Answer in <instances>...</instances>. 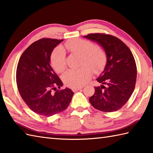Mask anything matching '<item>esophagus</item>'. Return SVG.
<instances>
[{
  "mask_svg": "<svg viewBox=\"0 0 153 153\" xmlns=\"http://www.w3.org/2000/svg\"><path fill=\"white\" fill-rule=\"evenodd\" d=\"M83 88V87H72L71 88V90L73 91H79L80 89H82Z\"/></svg>",
  "mask_w": 153,
  "mask_h": 153,
  "instance_id": "esophagus-1",
  "label": "esophagus"
}]
</instances>
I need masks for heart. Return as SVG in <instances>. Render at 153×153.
I'll return each instance as SVG.
<instances>
[{"mask_svg": "<svg viewBox=\"0 0 153 153\" xmlns=\"http://www.w3.org/2000/svg\"><path fill=\"white\" fill-rule=\"evenodd\" d=\"M64 46L74 54L82 57L81 66H85L68 70L64 76V83L69 87H82L91 76V70L93 72H97L102 69L106 60L105 52L100 46L93 45L90 42L80 39L68 41ZM51 64L57 73L64 71L66 64V54L62 48L57 47L53 51Z\"/></svg>", "mask_w": 153, "mask_h": 153, "instance_id": "b5f03b06", "label": "heart"}]
</instances>
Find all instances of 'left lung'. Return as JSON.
<instances>
[{
	"instance_id": "1",
	"label": "left lung",
	"mask_w": 153,
	"mask_h": 153,
	"mask_svg": "<svg viewBox=\"0 0 153 153\" xmlns=\"http://www.w3.org/2000/svg\"><path fill=\"white\" fill-rule=\"evenodd\" d=\"M84 38L101 46L106 56L105 69L97 78L101 85L95 87V93L89 98V102L100 111H116L134 92L137 77L134 57L128 46L112 35L91 33Z\"/></svg>"
}]
</instances>
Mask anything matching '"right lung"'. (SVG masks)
<instances>
[{"label":"right lung","mask_w":153,"mask_h":153,"mask_svg":"<svg viewBox=\"0 0 153 153\" xmlns=\"http://www.w3.org/2000/svg\"><path fill=\"white\" fill-rule=\"evenodd\" d=\"M63 40L41 39L27 48L19 58L16 83L22 98L37 114L51 116L66 110L74 95L69 88L56 90L63 83L51 65L54 48ZM52 90H56L54 93Z\"/></svg>","instance_id":"add662e5"}]
</instances>
